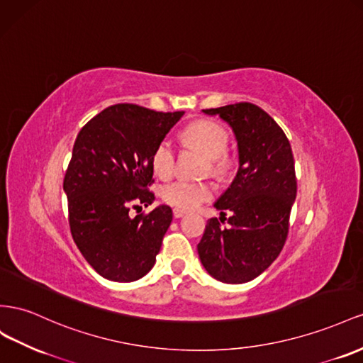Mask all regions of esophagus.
I'll return each instance as SVG.
<instances>
[{
    "instance_id": "esophagus-1",
    "label": "esophagus",
    "mask_w": 363,
    "mask_h": 363,
    "mask_svg": "<svg viewBox=\"0 0 363 363\" xmlns=\"http://www.w3.org/2000/svg\"><path fill=\"white\" fill-rule=\"evenodd\" d=\"M172 213H174V217H175V218H182L186 212H184V211H182V209H177V208H175V209L172 211Z\"/></svg>"
}]
</instances>
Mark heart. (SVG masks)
Instances as JSON below:
<instances>
[{"label": "heart", "instance_id": "1", "mask_svg": "<svg viewBox=\"0 0 363 363\" xmlns=\"http://www.w3.org/2000/svg\"><path fill=\"white\" fill-rule=\"evenodd\" d=\"M183 139L208 155V171L213 175L228 174L232 159L229 157V133L215 121H197L183 131ZM152 168L159 177H169L175 168V148L169 139H163L152 152ZM213 195V186L209 182H191L179 179L164 184L162 199L177 209H194Z\"/></svg>", "mask_w": 363, "mask_h": 363}]
</instances>
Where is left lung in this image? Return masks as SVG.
I'll return each instance as SVG.
<instances>
[{
	"mask_svg": "<svg viewBox=\"0 0 363 363\" xmlns=\"http://www.w3.org/2000/svg\"><path fill=\"white\" fill-rule=\"evenodd\" d=\"M203 113L217 114L229 123L238 145L240 168L213 204L221 217L208 220L199 255L215 279L249 282L278 258L287 240L296 199L291 146L281 126L253 104H232ZM226 211L231 212L230 226L221 228Z\"/></svg>",
	"mask_w": 363,
	"mask_h": 363,
	"instance_id": "1",
	"label": "left lung"
}]
</instances>
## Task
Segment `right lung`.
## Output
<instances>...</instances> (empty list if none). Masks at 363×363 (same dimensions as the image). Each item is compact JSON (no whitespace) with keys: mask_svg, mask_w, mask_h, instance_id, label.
Returning a JSON list of instances; mask_svg holds the SVG:
<instances>
[{"mask_svg":"<svg viewBox=\"0 0 363 363\" xmlns=\"http://www.w3.org/2000/svg\"><path fill=\"white\" fill-rule=\"evenodd\" d=\"M183 114L117 104L76 137L64 177L68 223L77 249L106 279L137 281L154 266L172 211L162 204L133 218L130 209L154 201L152 152Z\"/></svg>","mask_w":363,"mask_h":363,"instance_id":"obj_1","label":"right lung"}]
</instances>
